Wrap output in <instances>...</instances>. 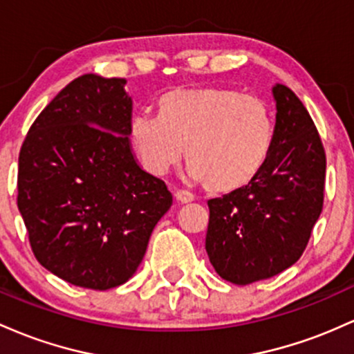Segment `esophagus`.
<instances>
[{
	"instance_id": "34e87169",
	"label": "esophagus",
	"mask_w": 354,
	"mask_h": 354,
	"mask_svg": "<svg viewBox=\"0 0 354 354\" xmlns=\"http://www.w3.org/2000/svg\"><path fill=\"white\" fill-rule=\"evenodd\" d=\"M174 197H176V201L178 202V204H190V202L194 201L192 194L185 192V190H177V192L174 194Z\"/></svg>"
}]
</instances>
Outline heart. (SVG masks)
Segmentation results:
<instances>
[{"instance_id":"b5f03b06","label":"heart","mask_w":354,"mask_h":354,"mask_svg":"<svg viewBox=\"0 0 354 354\" xmlns=\"http://www.w3.org/2000/svg\"><path fill=\"white\" fill-rule=\"evenodd\" d=\"M129 133L149 172L164 176L185 153L194 180L214 192H230L248 185L268 162L274 117L256 95L190 86L162 93L157 115H133Z\"/></svg>"}]
</instances>
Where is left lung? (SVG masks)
<instances>
[{
	"label": "left lung",
	"instance_id": "8db88e82",
	"mask_svg": "<svg viewBox=\"0 0 354 354\" xmlns=\"http://www.w3.org/2000/svg\"><path fill=\"white\" fill-rule=\"evenodd\" d=\"M276 125L263 170L210 198L205 251L222 279L245 286L291 268L323 210L326 156L315 122L286 85L272 86Z\"/></svg>",
	"mask_w": 354,
	"mask_h": 354
}]
</instances>
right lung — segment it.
<instances>
[{
    "instance_id": "right-lung-1",
    "label": "right lung",
    "mask_w": 354,
    "mask_h": 354,
    "mask_svg": "<svg viewBox=\"0 0 354 354\" xmlns=\"http://www.w3.org/2000/svg\"><path fill=\"white\" fill-rule=\"evenodd\" d=\"M125 78L82 75L31 125L18 169V209L38 263L80 288L127 283L172 205L165 182L130 145Z\"/></svg>"
}]
</instances>
